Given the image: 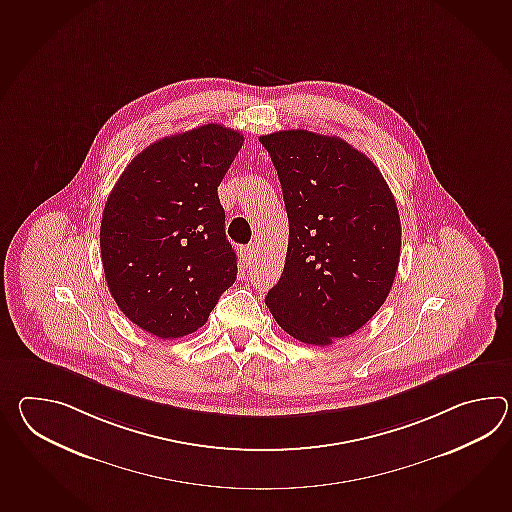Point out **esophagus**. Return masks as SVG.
Returning <instances> with one entry per match:
<instances>
[{
    "mask_svg": "<svg viewBox=\"0 0 512 512\" xmlns=\"http://www.w3.org/2000/svg\"><path fill=\"white\" fill-rule=\"evenodd\" d=\"M242 257H244V261L246 264H253V262L257 261V250H255V246H248V248H244L242 251Z\"/></svg>",
    "mask_w": 512,
    "mask_h": 512,
    "instance_id": "obj_1",
    "label": "esophagus"
}]
</instances>
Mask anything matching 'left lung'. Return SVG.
Instances as JSON below:
<instances>
[{
  "mask_svg": "<svg viewBox=\"0 0 512 512\" xmlns=\"http://www.w3.org/2000/svg\"><path fill=\"white\" fill-rule=\"evenodd\" d=\"M283 187L288 250L266 296L296 340L330 345L384 305L400 259L397 202L375 163L340 137L281 130L259 137Z\"/></svg>",
  "mask_w": 512,
  "mask_h": 512,
  "instance_id": "1",
  "label": "left lung"
}]
</instances>
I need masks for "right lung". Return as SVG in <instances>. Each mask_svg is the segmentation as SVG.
Listing matches in <instances>:
<instances>
[{
	"instance_id": "1",
	"label": "right lung",
	"mask_w": 512,
	"mask_h": 512,
	"mask_svg": "<svg viewBox=\"0 0 512 512\" xmlns=\"http://www.w3.org/2000/svg\"><path fill=\"white\" fill-rule=\"evenodd\" d=\"M244 136L204 125L163 137L119 176L101 222L104 277L137 327L174 340L204 325L237 279L218 185Z\"/></svg>"
}]
</instances>
